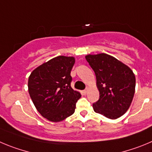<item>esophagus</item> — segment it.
Here are the masks:
<instances>
[{
	"label": "esophagus",
	"instance_id": "obj_1",
	"mask_svg": "<svg viewBox=\"0 0 152 152\" xmlns=\"http://www.w3.org/2000/svg\"><path fill=\"white\" fill-rule=\"evenodd\" d=\"M88 88H86V89L83 90V95H86V94H87V92H88Z\"/></svg>",
	"mask_w": 152,
	"mask_h": 152
}]
</instances>
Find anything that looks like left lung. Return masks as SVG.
<instances>
[{"instance_id":"obj_1","label":"left lung","mask_w":152,"mask_h":152,"mask_svg":"<svg viewBox=\"0 0 152 152\" xmlns=\"http://www.w3.org/2000/svg\"><path fill=\"white\" fill-rule=\"evenodd\" d=\"M86 59L95 72L100 95L93 109L107 118H119L129 109L135 94L133 72L115 57L104 53L88 54Z\"/></svg>"}]
</instances>
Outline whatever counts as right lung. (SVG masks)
Segmentation results:
<instances>
[{"label": "right lung", "instance_id": "add662e5", "mask_svg": "<svg viewBox=\"0 0 152 152\" xmlns=\"http://www.w3.org/2000/svg\"><path fill=\"white\" fill-rule=\"evenodd\" d=\"M75 57L58 56L35 68L28 88L37 110L51 122H61L75 112L81 94L72 88L71 69Z\"/></svg>", "mask_w": 152, "mask_h": 152}]
</instances>
